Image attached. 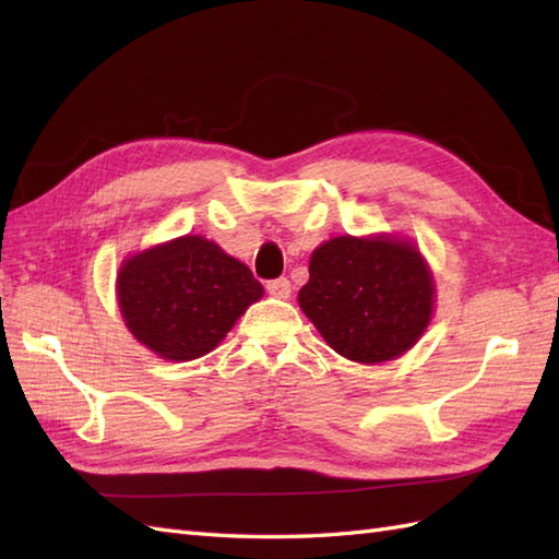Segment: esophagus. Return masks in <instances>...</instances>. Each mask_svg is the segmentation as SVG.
<instances>
[{
	"label": "esophagus",
	"instance_id": "34e87169",
	"mask_svg": "<svg viewBox=\"0 0 559 559\" xmlns=\"http://www.w3.org/2000/svg\"><path fill=\"white\" fill-rule=\"evenodd\" d=\"M266 290L273 295V298L286 300L290 295V281L288 278H273L266 283Z\"/></svg>",
	"mask_w": 559,
	"mask_h": 559
}]
</instances>
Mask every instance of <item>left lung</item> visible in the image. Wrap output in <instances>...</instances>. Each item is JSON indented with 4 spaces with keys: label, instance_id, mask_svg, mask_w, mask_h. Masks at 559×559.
<instances>
[{
    "label": "left lung",
    "instance_id": "left-lung-1",
    "mask_svg": "<svg viewBox=\"0 0 559 559\" xmlns=\"http://www.w3.org/2000/svg\"><path fill=\"white\" fill-rule=\"evenodd\" d=\"M298 300L338 355L377 365L406 353L430 324L432 276L406 240L343 235L314 249Z\"/></svg>",
    "mask_w": 559,
    "mask_h": 559
}]
</instances>
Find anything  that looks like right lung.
I'll list each match as a JSON object with an SVG mask.
<instances>
[{
  "label": "right lung",
  "mask_w": 559,
  "mask_h": 559,
  "mask_svg": "<svg viewBox=\"0 0 559 559\" xmlns=\"http://www.w3.org/2000/svg\"><path fill=\"white\" fill-rule=\"evenodd\" d=\"M261 293L252 271L199 235L134 254L117 273L129 331L165 360L216 348Z\"/></svg>",
  "instance_id": "add662e5"
}]
</instances>
